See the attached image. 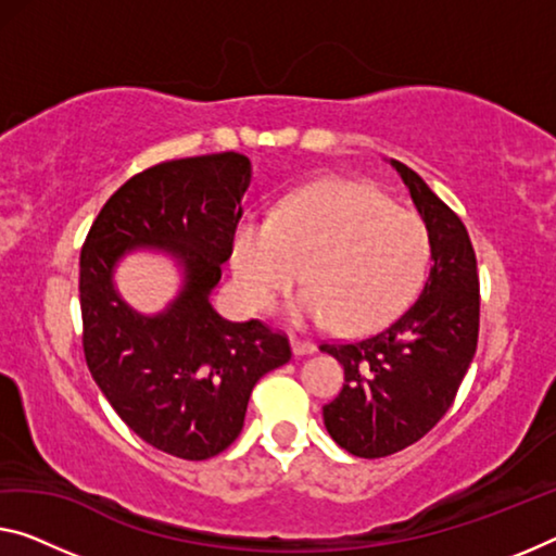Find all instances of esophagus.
<instances>
[{
  "mask_svg": "<svg viewBox=\"0 0 556 556\" xmlns=\"http://www.w3.org/2000/svg\"><path fill=\"white\" fill-rule=\"evenodd\" d=\"M290 345H293V353L298 355V357H303V355H311V353H315V343H311V340H303V338H290Z\"/></svg>",
  "mask_w": 556,
  "mask_h": 556,
  "instance_id": "esophagus-1",
  "label": "esophagus"
}]
</instances>
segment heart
I'll use <instances>...</instances> for the list:
<instances>
[{"mask_svg":"<svg viewBox=\"0 0 556 556\" xmlns=\"http://www.w3.org/2000/svg\"><path fill=\"white\" fill-rule=\"evenodd\" d=\"M230 261L251 311H273L303 278L298 323L336 320L343 332H367L415 298L430 263V230L372 186L323 181L290 193L273 218L238 220Z\"/></svg>","mask_w":556,"mask_h":556,"instance_id":"heart-1","label":"heart"}]
</instances>
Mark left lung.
I'll list each match as a JSON object with an SVG mask.
<instances>
[{
  "label": "left lung",
  "mask_w": 556,
  "mask_h": 556,
  "mask_svg": "<svg viewBox=\"0 0 556 556\" xmlns=\"http://www.w3.org/2000/svg\"><path fill=\"white\" fill-rule=\"evenodd\" d=\"M430 230L432 268L417 301L361 340L320 343L345 370L323 407L330 438L375 459L415 445L442 420L463 386L480 336V276L467 228L413 168L392 161Z\"/></svg>",
  "instance_id": "8db88e82"
}]
</instances>
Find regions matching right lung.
Instances as JSON below:
<instances>
[{"label":"right lung","instance_id":"obj_1","mask_svg":"<svg viewBox=\"0 0 556 556\" xmlns=\"http://www.w3.org/2000/svg\"><path fill=\"white\" fill-rule=\"evenodd\" d=\"M251 161L208 153L131 176L99 211L81 245V345L91 378L143 442L208 459L243 430L253 386L290 361L288 336L261 320L230 323L211 290L233 251ZM153 244L182 261L187 283L164 314L131 312L110 286L115 261Z\"/></svg>","mask_w":556,"mask_h":556}]
</instances>
